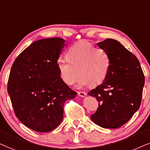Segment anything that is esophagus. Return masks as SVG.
Returning a JSON list of instances; mask_svg holds the SVG:
<instances>
[{
	"label": "esophagus",
	"instance_id": "esophagus-1",
	"mask_svg": "<svg viewBox=\"0 0 150 150\" xmlns=\"http://www.w3.org/2000/svg\"><path fill=\"white\" fill-rule=\"evenodd\" d=\"M78 95H79V96H80V97H84L86 96V93L84 92H78Z\"/></svg>",
	"mask_w": 150,
	"mask_h": 150
}]
</instances>
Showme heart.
Instances as JSON below:
<instances>
[{
    "mask_svg": "<svg viewBox=\"0 0 150 150\" xmlns=\"http://www.w3.org/2000/svg\"><path fill=\"white\" fill-rule=\"evenodd\" d=\"M67 60L59 59L57 66L61 79L67 85L76 82L79 87L95 86L102 83L108 74L110 58L104 49L95 47L87 41L77 42L67 51Z\"/></svg>",
    "mask_w": 150,
    "mask_h": 150,
    "instance_id": "1",
    "label": "heart"
}]
</instances>
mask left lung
I'll return each instance as SVG.
<instances>
[{
  "label": "left lung",
  "mask_w": 150,
  "mask_h": 150,
  "mask_svg": "<svg viewBox=\"0 0 150 150\" xmlns=\"http://www.w3.org/2000/svg\"><path fill=\"white\" fill-rule=\"evenodd\" d=\"M110 58L108 74L88 95L99 101L91 120L103 128L117 129L127 123L140 108L145 76L135 55L113 39L97 43Z\"/></svg>",
  "instance_id": "left-lung-1"
}]
</instances>
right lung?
<instances>
[{"label":"right lung","instance_id":"obj_1","mask_svg":"<svg viewBox=\"0 0 150 150\" xmlns=\"http://www.w3.org/2000/svg\"><path fill=\"white\" fill-rule=\"evenodd\" d=\"M66 41L60 38L34 42L13 63L7 83L16 116L38 132H49L63 119L64 103L73 91L61 79L57 66Z\"/></svg>","mask_w":150,"mask_h":150}]
</instances>
